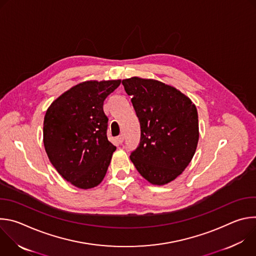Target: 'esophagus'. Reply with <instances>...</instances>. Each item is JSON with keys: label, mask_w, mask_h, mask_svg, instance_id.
I'll list each match as a JSON object with an SVG mask.
<instances>
[{"label": "esophagus", "mask_w": 256, "mask_h": 256, "mask_svg": "<svg viewBox=\"0 0 256 256\" xmlns=\"http://www.w3.org/2000/svg\"><path fill=\"white\" fill-rule=\"evenodd\" d=\"M116 140H118V144H122L124 140V134H120V136L116 138Z\"/></svg>", "instance_id": "34e87169"}]
</instances>
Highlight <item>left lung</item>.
Segmentation results:
<instances>
[{
    "label": "left lung",
    "instance_id": "obj_1",
    "mask_svg": "<svg viewBox=\"0 0 256 256\" xmlns=\"http://www.w3.org/2000/svg\"><path fill=\"white\" fill-rule=\"evenodd\" d=\"M140 124V142L130 160L155 186L179 176L190 163L198 142V116L192 100L176 88L153 79L122 80Z\"/></svg>",
    "mask_w": 256,
    "mask_h": 256
}]
</instances>
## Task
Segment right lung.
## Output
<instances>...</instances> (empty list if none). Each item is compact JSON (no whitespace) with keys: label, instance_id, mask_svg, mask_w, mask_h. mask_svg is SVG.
<instances>
[{"label":"right lung","instance_id":"obj_1","mask_svg":"<svg viewBox=\"0 0 256 256\" xmlns=\"http://www.w3.org/2000/svg\"><path fill=\"white\" fill-rule=\"evenodd\" d=\"M120 82H82L62 93L46 110V152L60 175L79 188L100 184L116 150L106 136L108 118L103 102Z\"/></svg>","mask_w":256,"mask_h":256}]
</instances>
